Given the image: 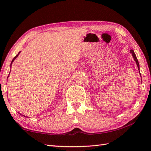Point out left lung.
Listing matches in <instances>:
<instances>
[{
	"label": "left lung",
	"mask_w": 151,
	"mask_h": 151,
	"mask_svg": "<svg viewBox=\"0 0 151 151\" xmlns=\"http://www.w3.org/2000/svg\"><path fill=\"white\" fill-rule=\"evenodd\" d=\"M130 52L132 53V56H133V58H134V60L136 61V64H137V67H138V69L139 70V62H138V60H137V58H136V56L135 53H134V50H130Z\"/></svg>",
	"instance_id": "obj_1"
}]
</instances>
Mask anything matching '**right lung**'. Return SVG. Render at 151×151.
Masks as SVG:
<instances>
[{
  "label": "right lung",
  "instance_id": "add662e5",
  "mask_svg": "<svg viewBox=\"0 0 151 151\" xmlns=\"http://www.w3.org/2000/svg\"><path fill=\"white\" fill-rule=\"evenodd\" d=\"M19 53H18V54H17V55H16V56H15V57L14 58V59H13V60L12 61V63H11V65H12V62H14V60H15V59L16 58H17V57L18 56V55H19Z\"/></svg>",
  "mask_w": 151,
  "mask_h": 151
}]
</instances>
